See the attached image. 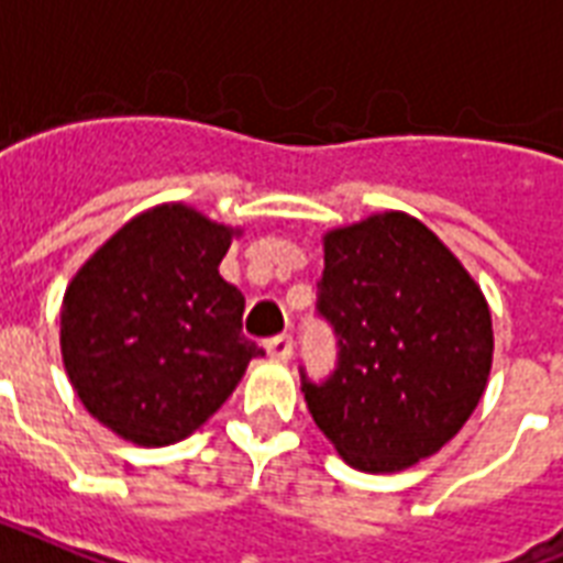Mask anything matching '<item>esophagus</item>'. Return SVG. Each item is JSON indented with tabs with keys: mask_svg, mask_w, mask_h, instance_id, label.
Instances as JSON below:
<instances>
[{
	"mask_svg": "<svg viewBox=\"0 0 563 563\" xmlns=\"http://www.w3.org/2000/svg\"><path fill=\"white\" fill-rule=\"evenodd\" d=\"M265 351H268V357H274V360H291L295 342H291L289 333H283V336L268 339V342H265Z\"/></svg>",
	"mask_w": 563,
	"mask_h": 563,
	"instance_id": "34e87169",
	"label": "esophagus"
}]
</instances>
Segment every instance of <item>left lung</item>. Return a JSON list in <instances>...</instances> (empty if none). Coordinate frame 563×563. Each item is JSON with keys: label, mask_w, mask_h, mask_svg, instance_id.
Instances as JSON below:
<instances>
[{"label": "left lung", "mask_w": 563, "mask_h": 563, "mask_svg": "<svg viewBox=\"0 0 563 563\" xmlns=\"http://www.w3.org/2000/svg\"><path fill=\"white\" fill-rule=\"evenodd\" d=\"M319 312L336 372L303 398L339 457L401 472L443 449L482 401L493 366L490 307L463 263L407 212L324 233Z\"/></svg>", "instance_id": "obj_1"}]
</instances>
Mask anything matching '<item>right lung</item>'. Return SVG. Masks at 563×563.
Segmentation results:
<instances>
[{
  "instance_id": "right-lung-1",
  "label": "right lung",
  "mask_w": 563,
  "mask_h": 563,
  "mask_svg": "<svg viewBox=\"0 0 563 563\" xmlns=\"http://www.w3.org/2000/svg\"><path fill=\"white\" fill-rule=\"evenodd\" d=\"M235 235L195 206H153L64 291V372L85 410L129 443L191 437L263 354L242 333L244 295L218 274Z\"/></svg>"
}]
</instances>
